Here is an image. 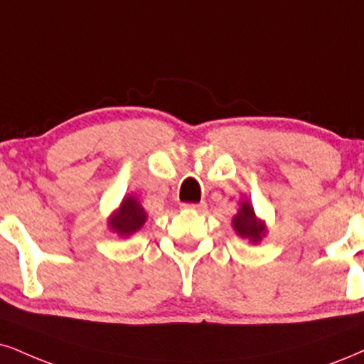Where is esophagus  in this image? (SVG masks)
Listing matches in <instances>:
<instances>
[{"mask_svg":"<svg viewBox=\"0 0 364 364\" xmlns=\"http://www.w3.org/2000/svg\"><path fill=\"white\" fill-rule=\"evenodd\" d=\"M205 208V203H200V204H182V209H189V210H197V213H204Z\"/></svg>","mask_w":364,"mask_h":364,"instance_id":"esophagus-1","label":"esophagus"}]
</instances>
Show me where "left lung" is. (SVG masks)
<instances>
[{
    "mask_svg": "<svg viewBox=\"0 0 364 364\" xmlns=\"http://www.w3.org/2000/svg\"><path fill=\"white\" fill-rule=\"evenodd\" d=\"M231 226L237 236L248 240L253 245H258L268 235L267 223L257 216L253 204L248 199H243L240 203L237 213L231 219Z\"/></svg>",
    "mask_w": 364,
    "mask_h": 364,
    "instance_id": "1",
    "label": "left lung"
}]
</instances>
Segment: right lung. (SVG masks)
<instances>
[{"instance_id": "obj_1", "label": "right lung", "mask_w": 364, "mask_h": 364, "mask_svg": "<svg viewBox=\"0 0 364 364\" xmlns=\"http://www.w3.org/2000/svg\"><path fill=\"white\" fill-rule=\"evenodd\" d=\"M148 213L143 208L138 197L134 194H127L121 199L118 208L107 218V230L121 237H129L145 226Z\"/></svg>"}]
</instances>
